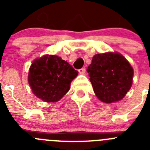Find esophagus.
I'll return each mask as SVG.
<instances>
[{"label": "esophagus", "mask_w": 150, "mask_h": 150, "mask_svg": "<svg viewBox=\"0 0 150 150\" xmlns=\"http://www.w3.org/2000/svg\"><path fill=\"white\" fill-rule=\"evenodd\" d=\"M79 73L80 74H85V73H86V68H81V69H79Z\"/></svg>", "instance_id": "34e87169"}]
</instances>
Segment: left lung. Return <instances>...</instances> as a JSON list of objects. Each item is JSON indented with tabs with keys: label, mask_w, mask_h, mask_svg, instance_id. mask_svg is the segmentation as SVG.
Masks as SVG:
<instances>
[{
	"label": "left lung",
	"mask_w": 150,
	"mask_h": 150,
	"mask_svg": "<svg viewBox=\"0 0 150 150\" xmlns=\"http://www.w3.org/2000/svg\"><path fill=\"white\" fill-rule=\"evenodd\" d=\"M87 72L97 98L107 104L122 100L132 86L133 68L117 52L94 55Z\"/></svg>",
	"instance_id": "8db88e82"
}]
</instances>
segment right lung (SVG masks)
I'll list each match as a JSON object with an SVG mask.
<instances>
[{
  "label": "right lung",
  "mask_w": 150,
  "mask_h": 150,
  "mask_svg": "<svg viewBox=\"0 0 150 150\" xmlns=\"http://www.w3.org/2000/svg\"><path fill=\"white\" fill-rule=\"evenodd\" d=\"M78 71L61 57L45 55L30 65L28 83L33 93L46 102H56L70 89Z\"/></svg>",
  "instance_id": "1"
}]
</instances>
